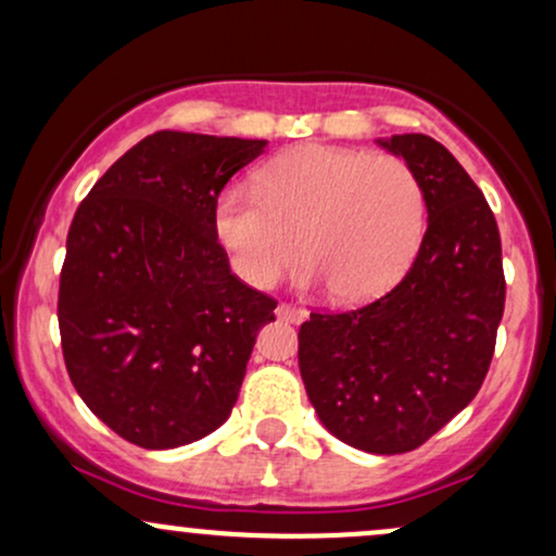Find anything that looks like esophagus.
Returning a JSON list of instances; mask_svg holds the SVG:
<instances>
[{
	"label": "esophagus",
	"instance_id": "obj_1",
	"mask_svg": "<svg viewBox=\"0 0 556 556\" xmlns=\"http://www.w3.org/2000/svg\"><path fill=\"white\" fill-rule=\"evenodd\" d=\"M277 316L279 318H285V321H303L305 316H308V311L305 308H298V305H292V303H279L277 305Z\"/></svg>",
	"mask_w": 556,
	"mask_h": 556
}]
</instances>
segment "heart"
I'll list each match as a JSON object with an SVG mask.
<instances>
[{"label":"heart","mask_w":556,"mask_h":556,"mask_svg":"<svg viewBox=\"0 0 556 556\" xmlns=\"http://www.w3.org/2000/svg\"><path fill=\"white\" fill-rule=\"evenodd\" d=\"M426 195L416 169L392 154L303 146L261 167L256 193L229 188L214 232L245 285L271 287L300 253L308 285L340 303L384 292L416 253Z\"/></svg>","instance_id":"heart-1"}]
</instances>
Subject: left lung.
Returning <instances> with one entry per match:
<instances>
[{
  "label": "left lung",
  "instance_id": "left-lung-1",
  "mask_svg": "<svg viewBox=\"0 0 556 556\" xmlns=\"http://www.w3.org/2000/svg\"><path fill=\"white\" fill-rule=\"evenodd\" d=\"M420 177L429 227L392 290L353 311H314L298 331L305 392L327 429L374 455L410 452L486 379L504 314L502 240L478 185L420 132L379 140Z\"/></svg>",
  "mask_w": 556,
  "mask_h": 556
}]
</instances>
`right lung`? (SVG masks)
Instances as JSON below:
<instances>
[{
	"mask_svg": "<svg viewBox=\"0 0 556 556\" xmlns=\"http://www.w3.org/2000/svg\"><path fill=\"white\" fill-rule=\"evenodd\" d=\"M266 140L159 130L80 201L60 274L62 355L114 433L172 450L222 426L277 300L229 271L214 208Z\"/></svg>",
	"mask_w": 556,
	"mask_h": 556,
	"instance_id": "obj_1",
	"label": "right lung"
}]
</instances>
